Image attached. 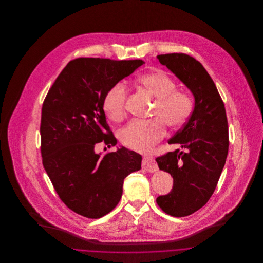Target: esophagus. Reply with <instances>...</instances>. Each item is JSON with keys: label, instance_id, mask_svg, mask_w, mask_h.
Listing matches in <instances>:
<instances>
[{"label": "esophagus", "instance_id": "1", "mask_svg": "<svg viewBox=\"0 0 263 263\" xmlns=\"http://www.w3.org/2000/svg\"><path fill=\"white\" fill-rule=\"evenodd\" d=\"M142 168L147 171V172H155L157 171V164L155 162V160L153 159V157H150V156H146L143 159V162H142Z\"/></svg>", "mask_w": 263, "mask_h": 263}]
</instances>
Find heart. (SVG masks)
<instances>
[{
    "instance_id": "heart-1",
    "label": "heart",
    "mask_w": 263,
    "mask_h": 263,
    "mask_svg": "<svg viewBox=\"0 0 263 263\" xmlns=\"http://www.w3.org/2000/svg\"><path fill=\"white\" fill-rule=\"evenodd\" d=\"M138 83L156 98L153 116L160 118L129 122L119 132V140L125 147L146 153L165 137L164 122L170 128L176 129L187 121L193 111V101L186 93L175 90L174 81L161 70L142 74ZM126 98V89L120 83L112 86L104 94L102 109L111 121L120 122L124 119Z\"/></svg>"
}]
</instances>
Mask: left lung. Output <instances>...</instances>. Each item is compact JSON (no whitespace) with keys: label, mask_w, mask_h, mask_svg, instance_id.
<instances>
[{"label":"left lung","mask_w":263,"mask_h":263,"mask_svg":"<svg viewBox=\"0 0 263 263\" xmlns=\"http://www.w3.org/2000/svg\"><path fill=\"white\" fill-rule=\"evenodd\" d=\"M157 59L195 98L187 122L169 140L185 152L177 149L155 159L159 168L173 177L171 192L157 197L156 203L166 214L180 218L197 212L214 194L228 154V122L219 91L199 61L177 52Z\"/></svg>","instance_id":"obj_1"}]
</instances>
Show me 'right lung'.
Returning <instances> with one entry per match:
<instances>
[{"mask_svg": "<svg viewBox=\"0 0 263 263\" xmlns=\"http://www.w3.org/2000/svg\"><path fill=\"white\" fill-rule=\"evenodd\" d=\"M143 60L78 58L49 89L41 111L43 167L64 204L98 219L116 207L124 178L141 169L142 156L125 147L104 155L94 147L115 146L102 109L106 92L143 65Z\"/></svg>", "mask_w": 263, "mask_h": 263, "instance_id": "obj_1", "label": "right lung"}]
</instances>
